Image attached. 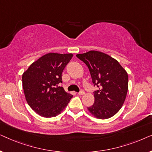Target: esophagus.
<instances>
[{"label":"esophagus","mask_w":152,"mask_h":152,"mask_svg":"<svg viewBox=\"0 0 152 152\" xmlns=\"http://www.w3.org/2000/svg\"><path fill=\"white\" fill-rule=\"evenodd\" d=\"M84 93H85V92L83 90H81L80 92L78 93V95H84Z\"/></svg>","instance_id":"obj_1"}]
</instances>
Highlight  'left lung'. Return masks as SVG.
Listing matches in <instances>:
<instances>
[{
    "instance_id": "8db88e82",
    "label": "left lung",
    "mask_w": 152,
    "mask_h": 152,
    "mask_svg": "<svg viewBox=\"0 0 152 152\" xmlns=\"http://www.w3.org/2000/svg\"><path fill=\"white\" fill-rule=\"evenodd\" d=\"M77 57L88 68L93 86L95 102L88 107L90 113L99 119H107L119 111L128 91V75L117 60L107 54L91 50Z\"/></svg>"
}]
</instances>
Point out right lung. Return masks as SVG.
<instances>
[{
  "mask_svg": "<svg viewBox=\"0 0 152 152\" xmlns=\"http://www.w3.org/2000/svg\"><path fill=\"white\" fill-rule=\"evenodd\" d=\"M72 54L48 53L31 64L22 76L23 88L29 106L39 115L55 117L69 102L72 95L63 87L62 72Z\"/></svg>",
  "mask_w": 152,
  "mask_h": 152,
  "instance_id": "obj_1",
  "label": "right lung"
}]
</instances>
